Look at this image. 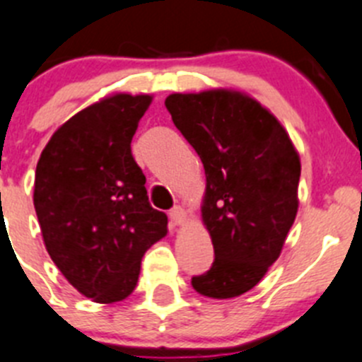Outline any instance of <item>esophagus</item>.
Masks as SVG:
<instances>
[{
  "mask_svg": "<svg viewBox=\"0 0 362 362\" xmlns=\"http://www.w3.org/2000/svg\"><path fill=\"white\" fill-rule=\"evenodd\" d=\"M170 221L174 222V224H185V222H187V210H185V208H181V206H174L170 210Z\"/></svg>",
  "mask_w": 362,
  "mask_h": 362,
  "instance_id": "34e87169",
  "label": "esophagus"
}]
</instances>
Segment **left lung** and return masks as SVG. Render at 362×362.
<instances>
[{"label":"left lung","mask_w":362,"mask_h":362,"mask_svg":"<svg viewBox=\"0 0 362 362\" xmlns=\"http://www.w3.org/2000/svg\"><path fill=\"white\" fill-rule=\"evenodd\" d=\"M165 105L206 174L215 260L192 285L208 298L240 296L276 262L296 218L300 156L280 122L242 93H174Z\"/></svg>","instance_id":"8db88e82"}]
</instances>
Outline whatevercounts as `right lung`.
Instances as JSON below:
<instances>
[{
  "mask_svg": "<svg viewBox=\"0 0 362 362\" xmlns=\"http://www.w3.org/2000/svg\"><path fill=\"white\" fill-rule=\"evenodd\" d=\"M148 95L118 93L53 132L35 168L34 206L45 246L66 280L98 303L127 298L145 251L168 218L148 204L131 140Z\"/></svg>",
  "mask_w": 362,
  "mask_h": 362,
  "instance_id": "add662e5",
  "label": "right lung"
}]
</instances>
